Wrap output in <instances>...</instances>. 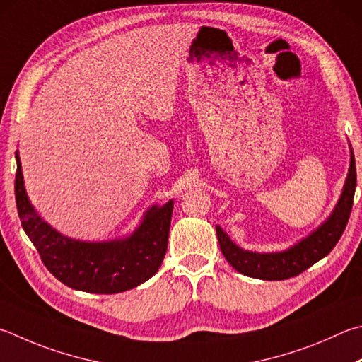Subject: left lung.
<instances>
[{
  "mask_svg": "<svg viewBox=\"0 0 362 362\" xmlns=\"http://www.w3.org/2000/svg\"><path fill=\"white\" fill-rule=\"evenodd\" d=\"M354 189H356V164L351 152L350 173H348L344 193L323 226L312 233L298 245L281 253H252L239 248L229 240L220 226H216V238L220 242L221 253L235 271L261 280H286L307 271L315 262L329 255L344 234L350 218Z\"/></svg>",
  "mask_w": 362,
  "mask_h": 362,
  "instance_id": "left-lung-1",
  "label": "left lung"
}]
</instances>
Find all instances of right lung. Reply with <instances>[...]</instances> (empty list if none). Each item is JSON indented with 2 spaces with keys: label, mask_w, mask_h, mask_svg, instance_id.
Segmentation results:
<instances>
[{
  "label": "right lung",
  "mask_w": 362,
  "mask_h": 362,
  "mask_svg": "<svg viewBox=\"0 0 362 362\" xmlns=\"http://www.w3.org/2000/svg\"><path fill=\"white\" fill-rule=\"evenodd\" d=\"M16 202L23 231L47 271L72 290L114 294L153 277L168 250L173 201L150 209L139 229L122 242L88 244L64 238L41 220L26 198L18 153H16Z\"/></svg>",
  "instance_id": "right-lung-1"
}]
</instances>
